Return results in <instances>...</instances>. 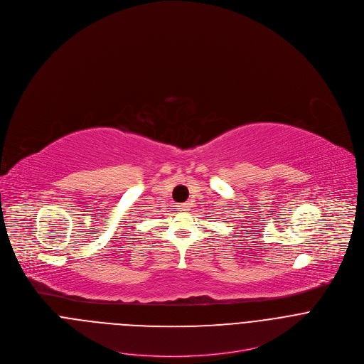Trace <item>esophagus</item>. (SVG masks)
Listing matches in <instances>:
<instances>
[{
  "label": "esophagus",
  "instance_id": "34e87169",
  "mask_svg": "<svg viewBox=\"0 0 364 364\" xmlns=\"http://www.w3.org/2000/svg\"><path fill=\"white\" fill-rule=\"evenodd\" d=\"M178 208L182 210V211H188L189 210V203H181V205H178Z\"/></svg>",
  "mask_w": 364,
  "mask_h": 364
}]
</instances>
